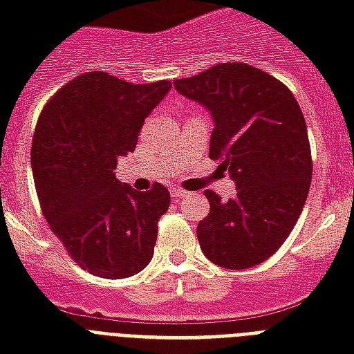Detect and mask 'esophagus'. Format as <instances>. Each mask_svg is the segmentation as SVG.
<instances>
[{"label": "esophagus", "mask_w": 354, "mask_h": 354, "mask_svg": "<svg viewBox=\"0 0 354 354\" xmlns=\"http://www.w3.org/2000/svg\"><path fill=\"white\" fill-rule=\"evenodd\" d=\"M171 194H172V198H185V196H189L187 191H183V189L180 187H172Z\"/></svg>", "instance_id": "esophagus-1"}]
</instances>
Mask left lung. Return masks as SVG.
Wrapping results in <instances>:
<instances>
[{
    "instance_id": "1",
    "label": "left lung",
    "mask_w": 354,
    "mask_h": 354,
    "mask_svg": "<svg viewBox=\"0 0 354 354\" xmlns=\"http://www.w3.org/2000/svg\"><path fill=\"white\" fill-rule=\"evenodd\" d=\"M180 95L211 112V160L236 183L227 202L207 189L209 215L196 235L211 263L252 268L272 257L296 226L313 180L307 122L296 97L272 75L242 62L174 80Z\"/></svg>"
}]
</instances>
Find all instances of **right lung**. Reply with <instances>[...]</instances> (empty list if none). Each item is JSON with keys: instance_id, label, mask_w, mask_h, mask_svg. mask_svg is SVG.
I'll return each instance as SVG.
<instances>
[{"instance_id": "obj_1", "label": "right lung", "mask_w": 354, "mask_h": 354, "mask_svg": "<svg viewBox=\"0 0 354 354\" xmlns=\"http://www.w3.org/2000/svg\"><path fill=\"white\" fill-rule=\"evenodd\" d=\"M171 80L132 84L82 73L49 99L36 122L30 163L41 213L80 268L130 277L154 255L158 221L171 205L161 183L133 191L113 169L133 152L139 130Z\"/></svg>"}]
</instances>
